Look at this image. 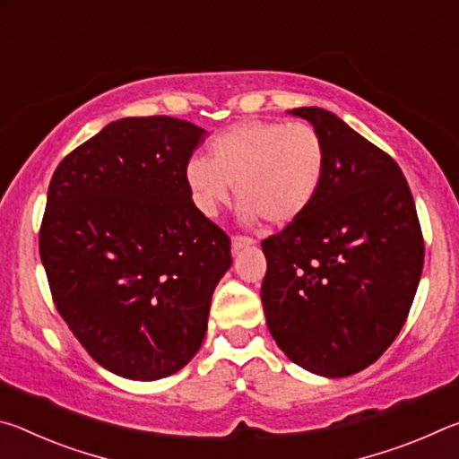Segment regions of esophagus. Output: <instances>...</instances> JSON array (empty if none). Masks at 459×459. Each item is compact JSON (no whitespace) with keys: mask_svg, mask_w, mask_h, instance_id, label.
I'll return each mask as SVG.
<instances>
[{"mask_svg":"<svg viewBox=\"0 0 459 459\" xmlns=\"http://www.w3.org/2000/svg\"><path fill=\"white\" fill-rule=\"evenodd\" d=\"M253 243H255V240H253V238H248V237H240V235L232 237V253H238L240 248L251 247Z\"/></svg>","mask_w":459,"mask_h":459,"instance_id":"esophagus-1","label":"esophagus"}]
</instances>
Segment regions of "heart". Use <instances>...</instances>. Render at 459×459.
Instances as JSON below:
<instances>
[{
  "instance_id": "b5f03b06",
  "label": "heart",
  "mask_w": 459,
  "mask_h": 459,
  "mask_svg": "<svg viewBox=\"0 0 459 459\" xmlns=\"http://www.w3.org/2000/svg\"><path fill=\"white\" fill-rule=\"evenodd\" d=\"M324 174V139L301 121H238L212 139L211 158L194 155L184 168L194 204L206 216L219 212L237 186L240 221L275 227L312 208Z\"/></svg>"
}]
</instances>
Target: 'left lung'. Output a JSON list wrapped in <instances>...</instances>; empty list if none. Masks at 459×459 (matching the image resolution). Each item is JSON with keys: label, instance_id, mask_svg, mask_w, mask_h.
Instances as JSON below:
<instances>
[{"label": "left lung", "instance_id": "1", "mask_svg": "<svg viewBox=\"0 0 459 459\" xmlns=\"http://www.w3.org/2000/svg\"><path fill=\"white\" fill-rule=\"evenodd\" d=\"M325 145L312 208L261 243V301L287 359L342 378L378 360L405 324L423 269L409 184L391 155L320 107H298Z\"/></svg>", "mask_w": 459, "mask_h": 459}]
</instances>
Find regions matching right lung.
I'll use <instances>...</instances> for the list:
<instances>
[{"label": "right lung", "instance_id": "1", "mask_svg": "<svg viewBox=\"0 0 459 459\" xmlns=\"http://www.w3.org/2000/svg\"><path fill=\"white\" fill-rule=\"evenodd\" d=\"M206 131L126 117L60 161L40 259L62 320L113 375L158 380L200 351L230 240L202 214L184 168Z\"/></svg>", "mask_w": 459, "mask_h": 459}]
</instances>
